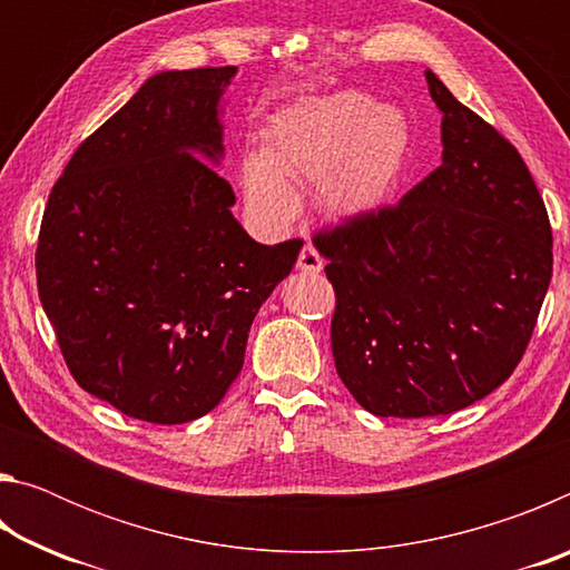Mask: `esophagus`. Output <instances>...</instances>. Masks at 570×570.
Wrapping results in <instances>:
<instances>
[{"label":"esophagus","instance_id":"1","mask_svg":"<svg viewBox=\"0 0 570 570\" xmlns=\"http://www.w3.org/2000/svg\"><path fill=\"white\" fill-rule=\"evenodd\" d=\"M296 266H298V272H304V274H320L324 268V258L320 256V250L306 244L302 248V254H298Z\"/></svg>","mask_w":570,"mask_h":570}]
</instances>
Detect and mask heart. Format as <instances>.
Masks as SVG:
<instances>
[{
    "mask_svg": "<svg viewBox=\"0 0 570 570\" xmlns=\"http://www.w3.org/2000/svg\"><path fill=\"white\" fill-rule=\"evenodd\" d=\"M410 146L404 115L360 92L294 102L266 130L264 150L240 160V190L250 214L272 226L298 208L296 186H316L332 216L377 206L400 176Z\"/></svg>",
    "mask_w": 570,
    "mask_h": 570,
    "instance_id": "b5f03b06",
    "label": "heart"
}]
</instances>
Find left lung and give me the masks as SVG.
Listing matches in <instances>:
<instances>
[{"label":"left lung","mask_w":570,"mask_h":570,"mask_svg":"<svg viewBox=\"0 0 570 570\" xmlns=\"http://www.w3.org/2000/svg\"><path fill=\"white\" fill-rule=\"evenodd\" d=\"M442 163L397 206L314 236L336 292L332 352L377 417H435L498 390L553 274L543 198L518 150L424 70Z\"/></svg>","instance_id":"8db88e82"}]
</instances>
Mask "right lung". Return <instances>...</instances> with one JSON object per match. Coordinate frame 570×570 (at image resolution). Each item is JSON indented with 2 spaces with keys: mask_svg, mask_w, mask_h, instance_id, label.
<instances>
[{
  "mask_svg": "<svg viewBox=\"0 0 570 570\" xmlns=\"http://www.w3.org/2000/svg\"><path fill=\"white\" fill-rule=\"evenodd\" d=\"M238 67L156 72L55 183L37 288L72 377L135 420L180 424L224 400L250 324L302 240L264 246L230 214L224 95Z\"/></svg>",
  "mask_w": 570,
  "mask_h": 570,
  "instance_id": "1",
  "label": "right lung"
}]
</instances>
